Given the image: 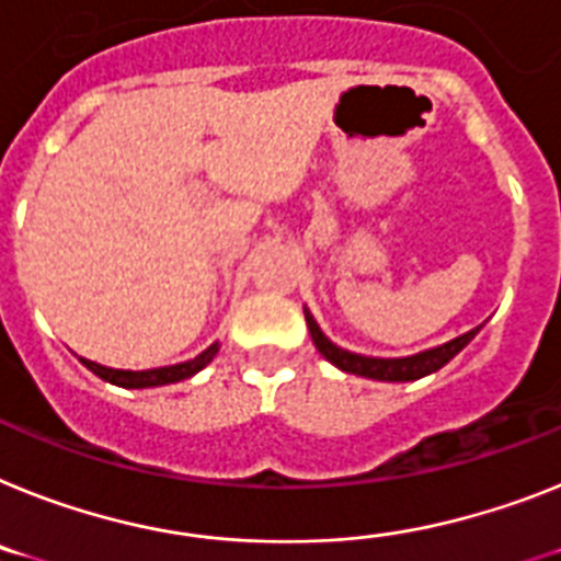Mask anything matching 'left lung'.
<instances>
[{
    "label": "left lung",
    "mask_w": 561,
    "mask_h": 561,
    "mask_svg": "<svg viewBox=\"0 0 561 561\" xmlns=\"http://www.w3.org/2000/svg\"><path fill=\"white\" fill-rule=\"evenodd\" d=\"M305 322H308L310 339H313L317 351L322 353L331 365H336V368L345 370V374L365 376V379H379V382H413V379H422V376L433 374V370L445 368L456 353L462 351L470 339L479 333V328H473V331L450 339V342H445V345L439 347H431V351L402 356V359H379V356H362V353H351L345 351V347L333 345L331 339L322 333L317 319L310 317L308 308H305Z\"/></svg>",
    "instance_id": "left-lung-1"
}]
</instances>
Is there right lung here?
<instances>
[{
	"label": "right lung",
	"instance_id": "1",
	"mask_svg": "<svg viewBox=\"0 0 561 561\" xmlns=\"http://www.w3.org/2000/svg\"><path fill=\"white\" fill-rule=\"evenodd\" d=\"M219 351V342L208 347V351H202L196 359L179 362V365H168V368H150V370H116V368H105V365H96L91 359H82V365L88 370L99 376V379H105L111 385H119V388H159V385H173L182 382V379H191L193 374H199L205 365L216 356Z\"/></svg>",
	"mask_w": 561,
	"mask_h": 561
}]
</instances>
